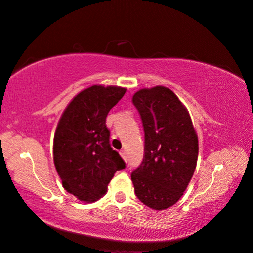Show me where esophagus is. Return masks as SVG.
<instances>
[{
	"mask_svg": "<svg viewBox=\"0 0 253 253\" xmlns=\"http://www.w3.org/2000/svg\"><path fill=\"white\" fill-rule=\"evenodd\" d=\"M120 155H122V157L127 161V154H126V150H120Z\"/></svg>",
	"mask_w": 253,
	"mask_h": 253,
	"instance_id": "34e87169",
	"label": "esophagus"
}]
</instances>
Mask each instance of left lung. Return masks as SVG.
Wrapping results in <instances>:
<instances>
[{
	"label": "left lung",
	"instance_id": "left-lung-1",
	"mask_svg": "<svg viewBox=\"0 0 253 253\" xmlns=\"http://www.w3.org/2000/svg\"><path fill=\"white\" fill-rule=\"evenodd\" d=\"M144 129V156L131 173L137 198L165 210L179 201L196 169L198 138L189 112L169 88H144L133 96Z\"/></svg>",
	"mask_w": 253,
	"mask_h": 253
}]
</instances>
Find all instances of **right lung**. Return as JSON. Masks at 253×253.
Segmentation results:
<instances>
[{
    "mask_svg": "<svg viewBox=\"0 0 253 253\" xmlns=\"http://www.w3.org/2000/svg\"><path fill=\"white\" fill-rule=\"evenodd\" d=\"M126 88L95 84L80 91L64 110L54 136V163L67 193L95 202L125 162L110 145L105 120Z\"/></svg>",
    "mask_w": 253,
    "mask_h": 253,
    "instance_id": "right-lung-1",
    "label": "right lung"
}]
</instances>
